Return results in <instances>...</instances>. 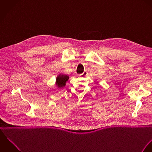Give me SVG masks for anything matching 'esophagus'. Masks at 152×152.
<instances>
[{"label":"esophagus","instance_id":"1","mask_svg":"<svg viewBox=\"0 0 152 152\" xmlns=\"http://www.w3.org/2000/svg\"><path fill=\"white\" fill-rule=\"evenodd\" d=\"M87 75V71H84L83 74H80V77H86V75Z\"/></svg>","mask_w":152,"mask_h":152}]
</instances>
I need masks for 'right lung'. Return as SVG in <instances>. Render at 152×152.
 <instances>
[{"mask_svg":"<svg viewBox=\"0 0 152 152\" xmlns=\"http://www.w3.org/2000/svg\"><path fill=\"white\" fill-rule=\"evenodd\" d=\"M69 76L65 74H59L56 78V85L58 88H62L65 87L66 82L69 79Z\"/></svg>","mask_w":152,"mask_h":152,"instance_id":"1","label":"right lung"}]
</instances>
